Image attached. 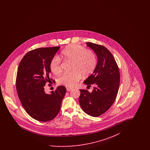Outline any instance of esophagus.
<instances>
[{
    "mask_svg": "<svg viewBox=\"0 0 150 150\" xmlns=\"http://www.w3.org/2000/svg\"><path fill=\"white\" fill-rule=\"evenodd\" d=\"M66 89H67V91H68V92H70V91H71L73 90V89L72 88H69V87H67V88H66Z\"/></svg>",
    "mask_w": 150,
    "mask_h": 150,
    "instance_id": "34e87169",
    "label": "esophagus"
}]
</instances>
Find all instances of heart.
Segmentation results:
<instances>
[{
	"label": "heart",
	"mask_w": 150,
	"mask_h": 150,
	"mask_svg": "<svg viewBox=\"0 0 150 150\" xmlns=\"http://www.w3.org/2000/svg\"><path fill=\"white\" fill-rule=\"evenodd\" d=\"M60 57L64 60L72 62L71 72L64 73L58 79V83L60 85L73 87L75 86L82 75L87 77L92 75L97 65V57L92 50L86 48L72 44L67 47L61 53ZM50 71L58 75L62 71L60 58L57 56L53 57L50 64Z\"/></svg>",
	"instance_id": "b5f03b06"
}]
</instances>
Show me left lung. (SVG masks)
Returning <instances> with one entry per match:
<instances>
[{
  "label": "left lung",
  "instance_id": "left-lung-1",
  "mask_svg": "<svg viewBox=\"0 0 150 150\" xmlns=\"http://www.w3.org/2000/svg\"><path fill=\"white\" fill-rule=\"evenodd\" d=\"M96 53L97 65L93 74L84 81L93 90L80 89L79 103L82 110L90 116L97 117L111 107L116 98L120 85V72L111 53L101 45L86 43Z\"/></svg>",
  "mask_w": 150,
  "mask_h": 150
}]
</instances>
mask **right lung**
<instances>
[{
  "mask_svg": "<svg viewBox=\"0 0 150 150\" xmlns=\"http://www.w3.org/2000/svg\"><path fill=\"white\" fill-rule=\"evenodd\" d=\"M60 47L40 48L31 50L22 59L17 70L16 88L26 112L38 121H50L59 112L66 89L58 86L50 94L44 92L50 78V64ZM54 81V80H53Z\"/></svg>",
  "mask_w": 150,
  "mask_h": 150,
  "instance_id": "1",
  "label": "right lung"
}]
</instances>
